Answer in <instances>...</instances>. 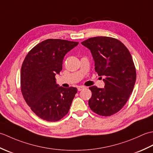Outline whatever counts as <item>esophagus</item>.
Here are the masks:
<instances>
[{"label":"esophagus","instance_id":"1","mask_svg":"<svg viewBox=\"0 0 153 153\" xmlns=\"http://www.w3.org/2000/svg\"><path fill=\"white\" fill-rule=\"evenodd\" d=\"M85 89V87H84V86H79L78 87H77V90H78L79 91H82V90Z\"/></svg>","mask_w":153,"mask_h":153}]
</instances>
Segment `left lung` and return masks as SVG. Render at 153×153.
<instances>
[{
  "instance_id": "8db88e82",
  "label": "left lung",
  "mask_w": 153,
  "mask_h": 153,
  "mask_svg": "<svg viewBox=\"0 0 153 153\" xmlns=\"http://www.w3.org/2000/svg\"><path fill=\"white\" fill-rule=\"evenodd\" d=\"M82 44L91 51L98 76L105 78V88L89 87L90 108L102 116L114 114L126 105L134 89L136 70L131 55L121 41L112 37H91Z\"/></svg>"
}]
</instances>
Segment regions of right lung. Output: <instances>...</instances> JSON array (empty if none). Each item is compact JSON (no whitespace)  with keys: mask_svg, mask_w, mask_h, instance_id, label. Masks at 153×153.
Returning <instances> with one entry per match:
<instances>
[{"mask_svg":"<svg viewBox=\"0 0 153 153\" xmlns=\"http://www.w3.org/2000/svg\"><path fill=\"white\" fill-rule=\"evenodd\" d=\"M78 42L45 40L29 52L21 68V91L25 102L40 118L56 122L69 112L77 89L56 84L55 76L62 70L66 54Z\"/></svg>","mask_w":153,"mask_h":153,"instance_id":"right-lung-1","label":"right lung"}]
</instances>
